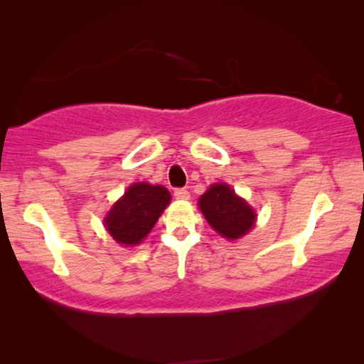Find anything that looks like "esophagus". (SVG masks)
Masks as SVG:
<instances>
[{"instance_id": "esophagus-1", "label": "esophagus", "mask_w": 364, "mask_h": 364, "mask_svg": "<svg viewBox=\"0 0 364 364\" xmlns=\"http://www.w3.org/2000/svg\"><path fill=\"white\" fill-rule=\"evenodd\" d=\"M173 196H176L178 200H188V198H191V192H188L187 188H177V191L173 192Z\"/></svg>"}]
</instances>
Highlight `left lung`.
Segmentation results:
<instances>
[{
  "mask_svg": "<svg viewBox=\"0 0 364 364\" xmlns=\"http://www.w3.org/2000/svg\"><path fill=\"white\" fill-rule=\"evenodd\" d=\"M198 207L213 230L227 240L247 235L255 225L257 213L228 183H213L198 198Z\"/></svg>",
  "mask_w": 364,
  "mask_h": 364,
  "instance_id": "left-lung-1",
  "label": "left lung"
}]
</instances>
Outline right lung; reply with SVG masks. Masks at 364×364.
<instances>
[{
    "mask_svg": "<svg viewBox=\"0 0 364 364\" xmlns=\"http://www.w3.org/2000/svg\"><path fill=\"white\" fill-rule=\"evenodd\" d=\"M168 202L171 193L166 187L147 182L132 183L107 212L104 225L121 245H139L156 225Z\"/></svg>",
    "mask_w": 364,
    "mask_h": 364,
    "instance_id": "obj_1",
    "label": "right lung"
}]
</instances>
